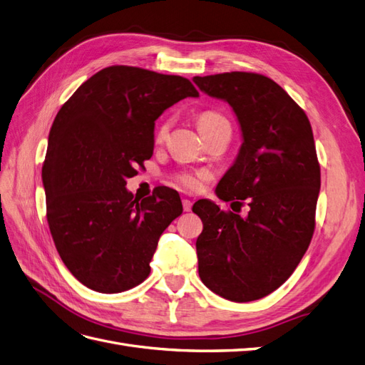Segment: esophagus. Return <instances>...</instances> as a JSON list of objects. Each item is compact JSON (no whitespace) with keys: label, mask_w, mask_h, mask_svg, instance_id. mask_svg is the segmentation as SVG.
I'll list each match as a JSON object with an SVG mask.
<instances>
[{"label":"esophagus","mask_w":365,"mask_h":365,"mask_svg":"<svg viewBox=\"0 0 365 365\" xmlns=\"http://www.w3.org/2000/svg\"><path fill=\"white\" fill-rule=\"evenodd\" d=\"M182 207H184V212H190V210H192V201L190 200H182Z\"/></svg>","instance_id":"esophagus-1"}]
</instances>
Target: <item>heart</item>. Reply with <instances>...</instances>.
<instances>
[{
  "label": "heart",
  "instance_id": "1",
  "mask_svg": "<svg viewBox=\"0 0 365 365\" xmlns=\"http://www.w3.org/2000/svg\"><path fill=\"white\" fill-rule=\"evenodd\" d=\"M220 120H227V118L222 117L220 114H217V113L207 111V113L201 114L200 118H197V126L215 123V121H220ZM169 128H170V121L169 120L161 121L160 126L155 130V140L157 141H163L165 138V135H168ZM202 178H204V173H181V175H178V178H176V180H178V182L182 187H185V189L196 190V189H200Z\"/></svg>",
  "mask_w": 365,
  "mask_h": 365
}]
</instances>
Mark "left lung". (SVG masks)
Here are the masks:
<instances>
[{"label": "left lung", "instance_id": "left-lung-1", "mask_svg": "<svg viewBox=\"0 0 365 365\" xmlns=\"http://www.w3.org/2000/svg\"><path fill=\"white\" fill-rule=\"evenodd\" d=\"M193 82L228 102L239 120L244 143L216 195L250 207L242 217L208 200L195 202L204 224L196 240L200 277L230 302L259 300L291 277L311 244L322 184L312 128L267 76L231 71Z\"/></svg>", "mask_w": 365, "mask_h": 365}]
</instances>
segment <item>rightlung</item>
Instances as JSON below:
<instances>
[{"mask_svg": "<svg viewBox=\"0 0 365 365\" xmlns=\"http://www.w3.org/2000/svg\"><path fill=\"white\" fill-rule=\"evenodd\" d=\"M197 96L185 77L113 65L59 109L42 165L47 220L65 267L86 288L115 294L148 279L158 239L182 204L165 187L140 201L126 180L152 157L155 120Z\"/></svg>", "mask_w": 365, "mask_h": 365, "instance_id": "1", "label": "right lung"}]
</instances>
